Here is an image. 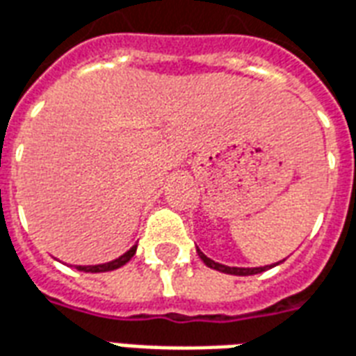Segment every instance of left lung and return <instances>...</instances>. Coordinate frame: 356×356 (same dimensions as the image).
Segmentation results:
<instances>
[{
	"mask_svg": "<svg viewBox=\"0 0 356 356\" xmlns=\"http://www.w3.org/2000/svg\"><path fill=\"white\" fill-rule=\"evenodd\" d=\"M198 257L202 260H204L205 266H209V268H213V270H217V272H222V273H230V275H254V273H262L266 272V270H270V268H273V266L277 264H272V266H264V268H234V266H225V264H218V262H215V260H211L209 257H205L204 252L200 251L198 249ZM283 262V260H281Z\"/></svg>",
	"mask_w": 356,
	"mask_h": 356,
	"instance_id": "1",
	"label": "left lung"
}]
</instances>
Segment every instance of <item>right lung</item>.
Returning a JSON list of instances; mask_svg holds the SVG:
<instances>
[{
    "mask_svg": "<svg viewBox=\"0 0 356 356\" xmlns=\"http://www.w3.org/2000/svg\"><path fill=\"white\" fill-rule=\"evenodd\" d=\"M136 249L138 245H134L130 251H126L122 257L111 260V262H105V264H96V266H75L79 272H86V273H99V272H111V270H117L120 266H124L126 262H130L131 257L136 254Z\"/></svg>",
    "mask_w": 356,
    "mask_h": 356,
    "instance_id": "1",
    "label": "right lung"
}]
</instances>
